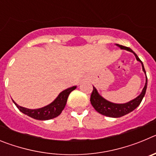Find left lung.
<instances>
[{
  "label": "left lung",
  "instance_id": "obj_1",
  "mask_svg": "<svg viewBox=\"0 0 156 156\" xmlns=\"http://www.w3.org/2000/svg\"><path fill=\"white\" fill-rule=\"evenodd\" d=\"M116 46L120 48L121 49H124V50L133 53V55L136 57V59L138 62H140L141 65H142V69L144 73L146 74L145 69L144 68V65H143L142 62L140 61V59L139 58L138 56L130 48L122 46V45L120 44H116ZM147 83H148V79H147V76H146L145 85H144L141 93L136 98L129 101L126 103H124V104H115V103L110 102V101H107L106 99H105L103 97H101L98 94V92L97 89L94 87H93V91H92L91 95H90V103H91L92 106L94 108V109L98 112L101 114V115H104L105 116L108 117H112V118H119V117L123 116V115H126V114L133 111L140 104L144 94H145L146 89H147Z\"/></svg>",
  "mask_w": 156,
  "mask_h": 156
}]
</instances>
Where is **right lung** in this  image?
I'll return each mask as SVG.
<instances>
[{"mask_svg":"<svg viewBox=\"0 0 156 156\" xmlns=\"http://www.w3.org/2000/svg\"><path fill=\"white\" fill-rule=\"evenodd\" d=\"M76 88V86H73L68 89H66L59 94L58 96L51 104L48 105L43 108H37V109H30V108H24V107L19 106V105L16 104L14 101L13 102L19 108V111L27 115L28 116L35 119H38V120H48V119L55 118L61 114L66 106V102H67L69 95L73 90H75Z\"/></svg>","mask_w":156,"mask_h":156,"instance_id":"add662e5","label":"right lung"}]
</instances>
